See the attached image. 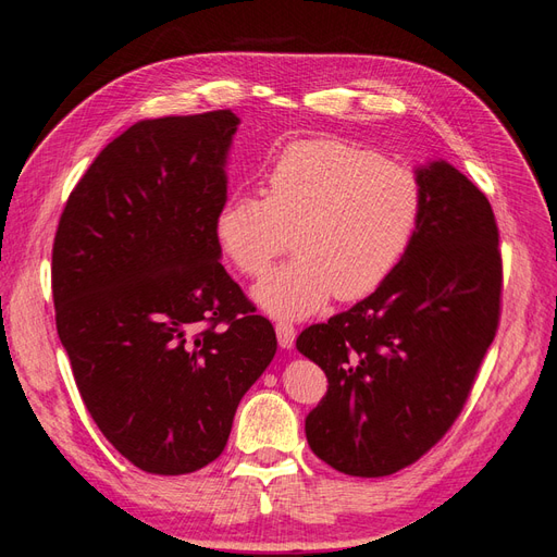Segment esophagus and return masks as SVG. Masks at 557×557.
Instances as JSON below:
<instances>
[{
  "mask_svg": "<svg viewBox=\"0 0 557 557\" xmlns=\"http://www.w3.org/2000/svg\"><path fill=\"white\" fill-rule=\"evenodd\" d=\"M275 332H277V341L282 348H292L294 341H296V326L292 322H277L275 324Z\"/></svg>",
  "mask_w": 557,
  "mask_h": 557,
  "instance_id": "obj_1",
  "label": "esophagus"
}]
</instances>
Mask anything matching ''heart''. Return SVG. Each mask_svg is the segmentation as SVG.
Instances as JSON below:
<instances>
[{
    "label": "heart",
    "mask_w": 557,
    "mask_h": 557,
    "mask_svg": "<svg viewBox=\"0 0 557 557\" xmlns=\"http://www.w3.org/2000/svg\"><path fill=\"white\" fill-rule=\"evenodd\" d=\"M423 216V185L405 164L344 138H301L268 169L265 197L233 195L221 207L216 239L231 263L261 280L256 301L275 318H304L336 294L355 301L400 265Z\"/></svg>",
    "instance_id": "heart-1"
}]
</instances>
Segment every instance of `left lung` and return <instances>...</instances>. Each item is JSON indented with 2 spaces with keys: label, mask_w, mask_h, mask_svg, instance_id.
Listing matches in <instances>:
<instances>
[{
  "label": "left lung",
  "mask_w": 557,
  "mask_h": 557,
  "mask_svg": "<svg viewBox=\"0 0 557 557\" xmlns=\"http://www.w3.org/2000/svg\"><path fill=\"white\" fill-rule=\"evenodd\" d=\"M423 216L405 259L352 308L296 338L326 393L306 417L312 454L355 478L419 461L459 419L502 318L494 211L447 162L419 169Z\"/></svg>",
  "instance_id": "obj_1"
}]
</instances>
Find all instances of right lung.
Segmentation results:
<instances>
[{
	"mask_svg": "<svg viewBox=\"0 0 557 557\" xmlns=\"http://www.w3.org/2000/svg\"><path fill=\"white\" fill-rule=\"evenodd\" d=\"M231 110L140 120L70 193L51 253L55 330L124 459L185 475L219 459L275 358L270 320L221 265Z\"/></svg>",
	"mask_w": 557,
	"mask_h": 557,
	"instance_id": "right-lung-1",
	"label": "right lung"
}]
</instances>
